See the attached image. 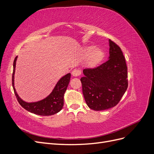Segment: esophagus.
<instances>
[{
    "label": "esophagus",
    "mask_w": 154,
    "mask_h": 154,
    "mask_svg": "<svg viewBox=\"0 0 154 154\" xmlns=\"http://www.w3.org/2000/svg\"><path fill=\"white\" fill-rule=\"evenodd\" d=\"M81 74V71L80 69H74L73 71H72V75L74 77H77L79 76Z\"/></svg>",
    "instance_id": "34e87169"
}]
</instances>
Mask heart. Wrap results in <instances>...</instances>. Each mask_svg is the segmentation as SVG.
<instances>
[{
    "mask_svg": "<svg viewBox=\"0 0 154 154\" xmlns=\"http://www.w3.org/2000/svg\"><path fill=\"white\" fill-rule=\"evenodd\" d=\"M86 53L90 54L88 62L90 66H94L98 63L103 58V52L101 49H96L95 46H90L87 48Z\"/></svg>",
    "mask_w": 154,
    "mask_h": 154,
    "instance_id": "heart-1",
    "label": "heart"
}]
</instances>
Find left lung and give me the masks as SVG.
I'll use <instances>...</instances> for the list:
<instances>
[{"label":"left lung","instance_id":"1","mask_svg":"<svg viewBox=\"0 0 154 154\" xmlns=\"http://www.w3.org/2000/svg\"><path fill=\"white\" fill-rule=\"evenodd\" d=\"M109 60L100 66L85 69L81 78L82 91L87 106L94 110L115 106L128 87L127 66L119 46L109 40Z\"/></svg>","mask_w":154,"mask_h":154}]
</instances>
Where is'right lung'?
<instances>
[{
  "label": "right lung",
  "mask_w": 154,
  "mask_h": 154,
  "mask_svg": "<svg viewBox=\"0 0 154 154\" xmlns=\"http://www.w3.org/2000/svg\"><path fill=\"white\" fill-rule=\"evenodd\" d=\"M17 59V57H15L13 62L12 85L18 103L26 110L36 115L51 116L58 113L63 108V96L70 82L71 73H68L66 75L60 78V80L57 83L53 91L45 98L36 102L27 103V102L23 101L18 96L15 86H14V75H15V72Z\"/></svg>",
  "instance_id": "add662e5"
}]
</instances>
